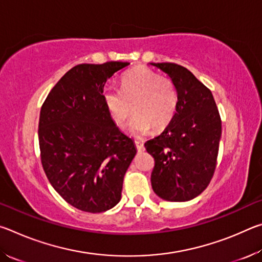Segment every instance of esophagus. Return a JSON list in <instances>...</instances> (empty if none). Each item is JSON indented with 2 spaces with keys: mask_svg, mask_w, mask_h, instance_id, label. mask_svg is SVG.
Listing matches in <instances>:
<instances>
[{
  "mask_svg": "<svg viewBox=\"0 0 262 262\" xmlns=\"http://www.w3.org/2000/svg\"><path fill=\"white\" fill-rule=\"evenodd\" d=\"M135 145H136L137 151H139V152L144 151V145H143V143H142L141 141H135Z\"/></svg>",
  "mask_w": 262,
  "mask_h": 262,
  "instance_id": "esophagus-1",
  "label": "esophagus"
}]
</instances>
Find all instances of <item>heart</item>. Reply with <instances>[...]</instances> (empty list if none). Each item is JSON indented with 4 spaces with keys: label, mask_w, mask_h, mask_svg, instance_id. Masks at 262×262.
Here are the masks:
<instances>
[{
    "label": "heart",
    "mask_w": 262,
    "mask_h": 262,
    "mask_svg": "<svg viewBox=\"0 0 262 262\" xmlns=\"http://www.w3.org/2000/svg\"><path fill=\"white\" fill-rule=\"evenodd\" d=\"M104 101L118 127L129 123L133 136H142L151 130L159 132L173 119L178 107V92L171 78L158 76L148 68H136L123 75L120 91L114 88L104 90Z\"/></svg>",
    "instance_id": "1"
}]
</instances>
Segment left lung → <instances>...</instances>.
<instances>
[{"mask_svg":"<svg viewBox=\"0 0 262 262\" xmlns=\"http://www.w3.org/2000/svg\"><path fill=\"white\" fill-rule=\"evenodd\" d=\"M174 82L178 107L161 135L144 147L155 158L154 192L165 201L184 202L200 195L215 172L222 122L211 91L176 63H150Z\"/></svg>","mask_w":262,"mask_h":262,"instance_id":"left-lung-1","label":"left lung"}]
</instances>
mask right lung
I'll return each instance as SVG.
<instances>
[{
  "instance_id": "1",
  "label": "right lung",
  "mask_w": 262,
  "mask_h": 262,
  "mask_svg": "<svg viewBox=\"0 0 262 262\" xmlns=\"http://www.w3.org/2000/svg\"><path fill=\"white\" fill-rule=\"evenodd\" d=\"M128 64H78L55 84L41 107L43 171L53 188L79 210L103 212L121 200L136 147L112 120L103 92L106 81Z\"/></svg>"
}]
</instances>
